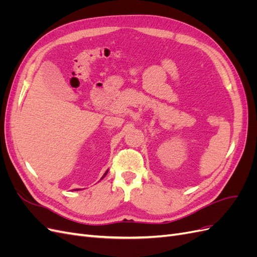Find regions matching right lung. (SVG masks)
<instances>
[{"instance_id":"add662e5","label":"right lung","mask_w":257,"mask_h":257,"mask_svg":"<svg viewBox=\"0 0 257 257\" xmlns=\"http://www.w3.org/2000/svg\"><path fill=\"white\" fill-rule=\"evenodd\" d=\"M107 173H108V170H107V172H106V173H105V174H104V176H103V177H102V179H103V178H105V176H106V175H107ZM78 190H79V189H76V190H75V191H78Z\"/></svg>"}]
</instances>
